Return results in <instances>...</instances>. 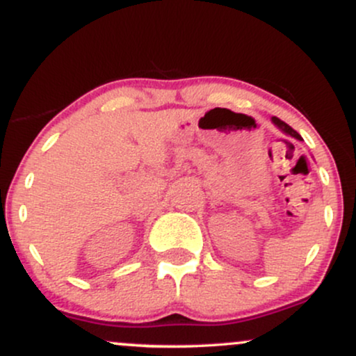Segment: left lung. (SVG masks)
I'll return each instance as SVG.
<instances>
[{
  "label": "left lung",
  "instance_id": "obj_1",
  "mask_svg": "<svg viewBox=\"0 0 356 356\" xmlns=\"http://www.w3.org/2000/svg\"><path fill=\"white\" fill-rule=\"evenodd\" d=\"M271 120H273V124H275V125L277 127V129H281V130H283L284 134H288V136H291V137L298 138V140H301V136H300V134H298L296 130H293L291 127H289L288 124H284L283 120H280V118H277V117H273Z\"/></svg>",
  "mask_w": 356,
  "mask_h": 356
}]
</instances>
